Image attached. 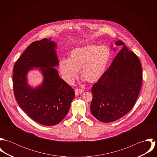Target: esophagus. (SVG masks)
Instances as JSON below:
<instances>
[{
  "label": "esophagus",
  "instance_id": "34e87169",
  "mask_svg": "<svg viewBox=\"0 0 157 157\" xmlns=\"http://www.w3.org/2000/svg\"><path fill=\"white\" fill-rule=\"evenodd\" d=\"M83 92V90H81V89H75V93L77 95H78L79 94H82Z\"/></svg>",
  "mask_w": 157,
  "mask_h": 157
}]
</instances>
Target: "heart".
<instances>
[{
  "mask_svg": "<svg viewBox=\"0 0 157 157\" xmlns=\"http://www.w3.org/2000/svg\"><path fill=\"white\" fill-rule=\"evenodd\" d=\"M111 56L110 49L106 46L88 45L73 49L69 59H62L59 71L63 80L72 85L81 76L90 83L98 81L105 74Z\"/></svg>",
  "mask_w": 157,
  "mask_h": 157,
  "instance_id": "heart-1",
  "label": "heart"
}]
</instances>
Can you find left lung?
<instances>
[{
  "label": "left lung",
  "mask_w": 157,
  "mask_h": 157,
  "mask_svg": "<svg viewBox=\"0 0 157 157\" xmlns=\"http://www.w3.org/2000/svg\"><path fill=\"white\" fill-rule=\"evenodd\" d=\"M115 44L123 48L91 90L90 112L104 123L116 121L132 109L142 84V67L136 55L121 40Z\"/></svg>",
  "instance_id": "1"
}]
</instances>
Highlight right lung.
<instances>
[{
	"label": "right lung",
	"mask_w": 157,
	"mask_h": 157,
	"mask_svg": "<svg viewBox=\"0 0 157 157\" xmlns=\"http://www.w3.org/2000/svg\"><path fill=\"white\" fill-rule=\"evenodd\" d=\"M56 44L44 39L29 45L16 61L13 75L15 98L23 111L35 121L45 126L59 123L67 115L75 97L74 90L53 67L59 64ZM32 67H40L44 79L36 89L29 86L27 72Z\"/></svg>",
	"instance_id": "add662e5"
}]
</instances>
